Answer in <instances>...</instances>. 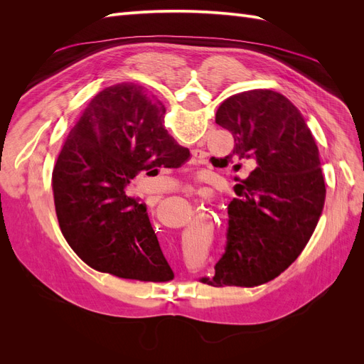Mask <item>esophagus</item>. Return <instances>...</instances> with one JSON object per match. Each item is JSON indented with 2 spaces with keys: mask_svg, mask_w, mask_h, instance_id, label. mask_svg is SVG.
<instances>
[{
  "mask_svg": "<svg viewBox=\"0 0 364 364\" xmlns=\"http://www.w3.org/2000/svg\"><path fill=\"white\" fill-rule=\"evenodd\" d=\"M191 155H193L194 161H197V159L203 158V151H202V150H193V151H191Z\"/></svg>",
  "mask_w": 364,
  "mask_h": 364,
  "instance_id": "esophagus-1",
  "label": "esophagus"
}]
</instances>
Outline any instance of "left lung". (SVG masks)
<instances>
[{
  "label": "left lung",
  "mask_w": 364,
  "mask_h": 364,
  "mask_svg": "<svg viewBox=\"0 0 364 364\" xmlns=\"http://www.w3.org/2000/svg\"><path fill=\"white\" fill-rule=\"evenodd\" d=\"M215 123L234 136L225 165L255 168L246 179L235 178L225 253L214 277L200 281L255 287L287 269L314 232L326 193L318 150L297 107L270 90L229 97Z\"/></svg>",
  "instance_id": "obj_1"
}]
</instances>
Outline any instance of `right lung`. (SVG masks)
<instances>
[{"mask_svg":"<svg viewBox=\"0 0 364 364\" xmlns=\"http://www.w3.org/2000/svg\"><path fill=\"white\" fill-rule=\"evenodd\" d=\"M165 107L134 83L97 94L71 129L53 170L65 240L87 266L124 279L164 282L174 274L147 208L126 196L139 171L178 168L190 150L164 127Z\"/></svg>","mask_w":364,"mask_h":364,"instance_id":"1","label":"right lung"}]
</instances>
